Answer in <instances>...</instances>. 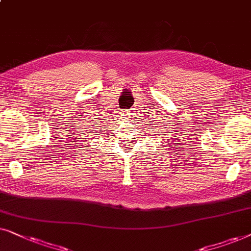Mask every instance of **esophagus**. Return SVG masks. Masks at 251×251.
<instances>
[{"label":"esophagus","mask_w":251,"mask_h":251,"mask_svg":"<svg viewBox=\"0 0 251 251\" xmlns=\"http://www.w3.org/2000/svg\"><path fill=\"white\" fill-rule=\"evenodd\" d=\"M133 115H134V111L133 110H126V111H124V116L126 117V118H131V117H133Z\"/></svg>","instance_id":"1"}]
</instances>
